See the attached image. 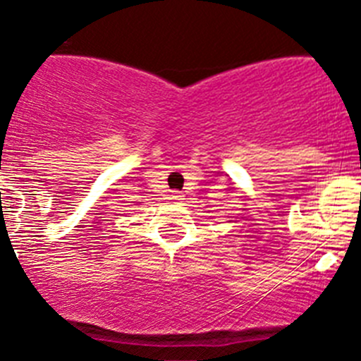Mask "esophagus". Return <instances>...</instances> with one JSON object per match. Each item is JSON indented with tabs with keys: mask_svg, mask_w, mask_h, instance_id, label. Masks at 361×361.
<instances>
[{
	"mask_svg": "<svg viewBox=\"0 0 361 361\" xmlns=\"http://www.w3.org/2000/svg\"><path fill=\"white\" fill-rule=\"evenodd\" d=\"M170 200H173V202H177V200H183V195L178 193V191H173L170 195Z\"/></svg>",
	"mask_w": 361,
	"mask_h": 361,
	"instance_id": "esophagus-1",
	"label": "esophagus"
}]
</instances>
